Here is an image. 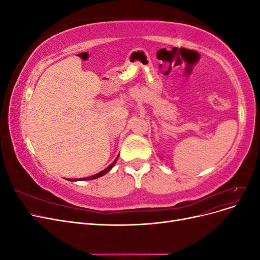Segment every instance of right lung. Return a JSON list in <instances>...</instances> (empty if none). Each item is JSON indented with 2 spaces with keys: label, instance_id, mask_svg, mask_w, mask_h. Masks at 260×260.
Wrapping results in <instances>:
<instances>
[{
  "label": "right lung",
  "instance_id": "obj_1",
  "mask_svg": "<svg viewBox=\"0 0 260 260\" xmlns=\"http://www.w3.org/2000/svg\"><path fill=\"white\" fill-rule=\"evenodd\" d=\"M117 159H118V156H117V158L109 165V166L106 168V169H104V170H102L101 172H99V174H96V175H94V176H91V177H88V178H81V179H72L70 181H82V180H93V179H98V178H100V177H102V176H104L106 172H108L109 170H111L114 166H115V164H116V161H117Z\"/></svg>",
  "mask_w": 260,
  "mask_h": 260
}]
</instances>
